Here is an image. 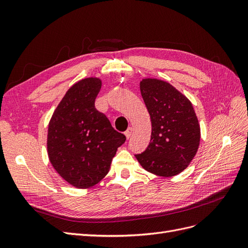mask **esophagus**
I'll return each mask as SVG.
<instances>
[{"instance_id": "34e87169", "label": "esophagus", "mask_w": 248, "mask_h": 248, "mask_svg": "<svg viewBox=\"0 0 248 248\" xmlns=\"http://www.w3.org/2000/svg\"><path fill=\"white\" fill-rule=\"evenodd\" d=\"M131 133H132V128H131V127H129V128L125 131V137H126L127 140H128L131 137Z\"/></svg>"}]
</instances>
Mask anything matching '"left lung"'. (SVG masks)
Masks as SVG:
<instances>
[{"mask_svg": "<svg viewBox=\"0 0 248 248\" xmlns=\"http://www.w3.org/2000/svg\"><path fill=\"white\" fill-rule=\"evenodd\" d=\"M140 94L151 118L150 144L136 157L147 171L172 177L183 171L196 156L201 128L189 99L170 82L144 78Z\"/></svg>", "mask_w": 248, "mask_h": 248, "instance_id": "1", "label": "left lung"}]
</instances>
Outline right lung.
I'll list each match as a JSON object with an SVG mask.
<instances>
[{
	"mask_svg": "<svg viewBox=\"0 0 248 248\" xmlns=\"http://www.w3.org/2000/svg\"><path fill=\"white\" fill-rule=\"evenodd\" d=\"M101 79L76 82L58 104L48 124L47 153L51 166L77 188H89L108 175L124 134L95 108Z\"/></svg>",
	"mask_w": 248,
	"mask_h": 248,
	"instance_id": "add662e5",
	"label": "right lung"
}]
</instances>
